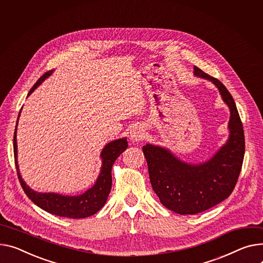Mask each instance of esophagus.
<instances>
[{
    "label": "esophagus",
    "instance_id": "1",
    "mask_svg": "<svg viewBox=\"0 0 263 263\" xmlns=\"http://www.w3.org/2000/svg\"><path fill=\"white\" fill-rule=\"evenodd\" d=\"M145 137V130L143 127H135L131 132H130V139L132 142H138L142 141Z\"/></svg>",
    "mask_w": 263,
    "mask_h": 263
}]
</instances>
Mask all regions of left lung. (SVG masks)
Masks as SVG:
<instances>
[{"instance_id":"left-lung-1","label":"left lung","mask_w":263,"mask_h":263,"mask_svg":"<svg viewBox=\"0 0 263 263\" xmlns=\"http://www.w3.org/2000/svg\"><path fill=\"white\" fill-rule=\"evenodd\" d=\"M195 76L213 82L230 108V135L211 157L189 164L169 149L147 144L143 147L152 188L161 203L180 215H196L216 206L233 192L242 168L246 142L235 100L224 84L195 66Z\"/></svg>"}]
</instances>
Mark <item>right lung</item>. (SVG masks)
Instances as JSON below:
<instances>
[{
  "mask_svg": "<svg viewBox=\"0 0 263 263\" xmlns=\"http://www.w3.org/2000/svg\"><path fill=\"white\" fill-rule=\"evenodd\" d=\"M52 71L45 73L34 85L31 87L27 97L37 89V87L50 75ZM22 111V109H21ZM21 111L17 116L14 135H13V153L14 163L16 167L17 178L21 183V186L26 194V196L43 211L52 214L55 216L72 218V219H82L93 216L106 204L109 194L112 187V167L117 157L128 148L127 137L115 139L108 143L100 152L101 168L96 179L95 184L84 191L83 194L78 196H63L57 192H38L31 189L22 179L17 164V145H16V127L17 121L21 114Z\"/></svg>",
  "mask_w": 263,
  "mask_h": 263,
  "instance_id": "obj_1",
  "label": "right lung"
}]
</instances>
